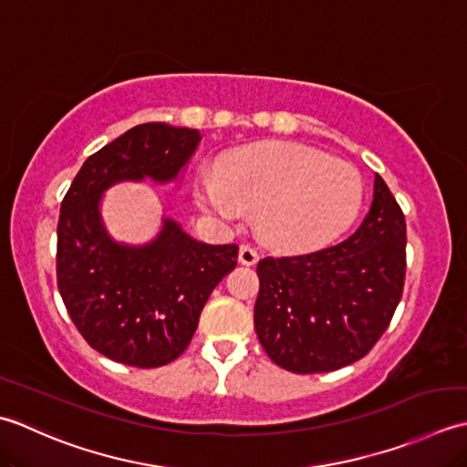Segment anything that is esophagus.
<instances>
[{
	"instance_id": "esophagus-1",
	"label": "esophagus",
	"mask_w": 467,
	"mask_h": 467,
	"mask_svg": "<svg viewBox=\"0 0 467 467\" xmlns=\"http://www.w3.org/2000/svg\"><path fill=\"white\" fill-rule=\"evenodd\" d=\"M237 258H240V264H244V265H254L255 262H258L260 255H258V252H255V247L244 244V245H240V254H237Z\"/></svg>"
}]
</instances>
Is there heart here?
<instances>
[{"instance_id":"heart-1","label":"heart","mask_w":467,"mask_h":467,"mask_svg":"<svg viewBox=\"0 0 467 467\" xmlns=\"http://www.w3.org/2000/svg\"><path fill=\"white\" fill-rule=\"evenodd\" d=\"M195 202L215 220L232 223L258 212L262 240L280 252H314L335 242L357 220L363 179L317 149L265 140L234 150L220 171L195 179Z\"/></svg>"}]
</instances>
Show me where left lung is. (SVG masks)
Returning <instances> with one entry per match:
<instances>
[{
	"instance_id": "1",
	"label": "left lung",
	"mask_w": 467,
	"mask_h": 467,
	"mask_svg": "<svg viewBox=\"0 0 467 467\" xmlns=\"http://www.w3.org/2000/svg\"><path fill=\"white\" fill-rule=\"evenodd\" d=\"M405 244V215L375 173L373 203L345 242L260 260L254 328L274 363L304 375L363 358L401 300Z\"/></svg>"
}]
</instances>
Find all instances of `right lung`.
Here are the masks:
<instances>
[{"label":"right lung","instance_id":"obj_1","mask_svg":"<svg viewBox=\"0 0 467 467\" xmlns=\"http://www.w3.org/2000/svg\"><path fill=\"white\" fill-rule=\"evenodd\" d=\"M202 142L197 129L147 122L84 161L60 205L58 290L88 345L117 363L153 368L195 335L209 294L237 264V245L195 240L173 217L145 244L119 242L102 199L119 183H181Z\"/></svg>","mask_w":467,"mask_h":467}]
</instances>
